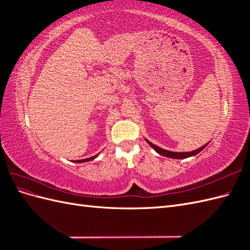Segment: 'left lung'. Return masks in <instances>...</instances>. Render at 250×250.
<instances>
[{
	"label": "left lung",
	"mask_w": 250,
	"mask_h": 250,
	"mask_svg": "<svg viewBox=\"0 0 250 250\" xmlns=\"http://www.w3.org/2000/svg\"><path fill=\"white\" fill-rule=\"evenodd\" d=\"M203 148V147H202ZM202 148H200V149H197V151H193V152H188V153H177V152H170V151H164V153H162L161 152V149L158 150V148H156V150L158 151V152L160 153H162V154H164V155H167V156H169V157H174V158H178V157H186V156H190V155H192V154H194V153H196V152H198V151H200Z\"/></svg>",
	"instance_id": "8db88e82"
}]
</instances>
